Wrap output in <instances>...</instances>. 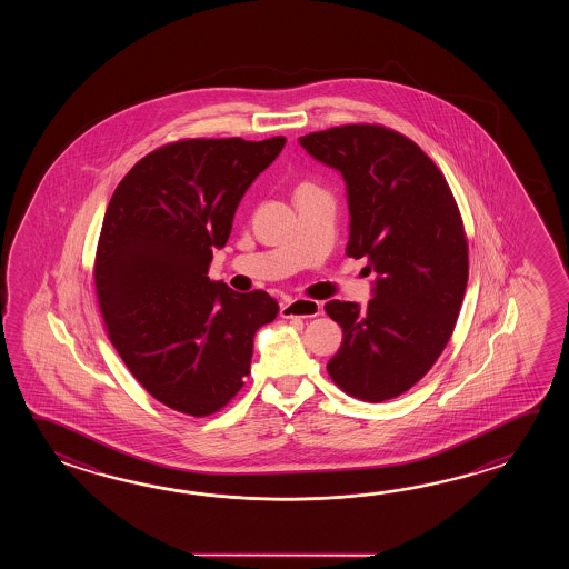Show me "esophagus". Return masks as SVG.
<instances>
[{"mask_svg": "<svg viewBox=\"0 0 569 569\" xmlns=\"http://www.w3.org/2000/svg\"><path fill=\"white\" fill-rule=\"evenodd\" d=\"M321 315V302L313 299H295L280 305V317L292 319V317H317Z\"/></svg>", "mask_w": 569, "mask_h": 569, "instance_id": "obj_1", "label": "esophagus"}]
</instances>
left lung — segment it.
Segmentation results:
<instances>
[{
  "label": "left lung",
  "instance_id": "8db88e82",
  "mask_svg": "<svg viewBox=\"0 0 569 569\" xmlns=\"http://www.w3.org/2000/svg\"><path fill=\"white\" fill-rule=\"evenodd\" d=\"M348 187L346 254L378 274L375 297L329 301L343 329L327 363L350 397L382 402L407 392L446 350L468 284V238L443 172L411 138L378 123H348L299 138Z\"/></svg>",
  "mask_w": 569,
  "mask_h": 569
}]
</instances>
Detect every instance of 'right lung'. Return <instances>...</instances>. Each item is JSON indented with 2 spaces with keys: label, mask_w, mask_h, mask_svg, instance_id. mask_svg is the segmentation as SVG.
I'll use <instances>...</instances> for the list:
<instances>
[{
  "label": "right lung",
  "mask_w": 569,
  "mask_h": 569,
  "mask_svg": "<svg viewBox=\"0 0 569 569\" xmlns=\"http://www.w3.org/2000/svg\"><path fill=\"white\" fill-rule=\"evenodd\" d=\"M284 136L184 138L133 164L109 199L93 280L106 331L142 387L172 411L209 417L243 387L254 333L279 302L207 270L243 193Z\"/></svg>",
  "instance_id": "right-lung-1"
}]
</instances>
